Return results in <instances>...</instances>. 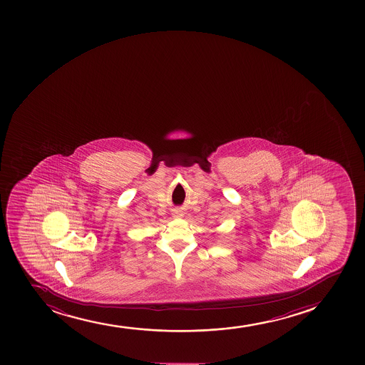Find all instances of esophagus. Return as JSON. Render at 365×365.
Listing matches in <instances>:
<instances>
[{
    "label": "esophagus",
    "instance_id": "esophagus-1",
    "mask_svg": "<svg viewBox=\"0 0 365 365\" xmlns=\"http://www.w3.org/2000/svg\"><path fill=\"white\" fill-rule=\"evenodd\" d=\"M182 216V213L180 212V211H177L176 213H175V217H180Z\"/></svg>",
    "mask_w": 365,
    "mask_h": 365
}]
</instances>
